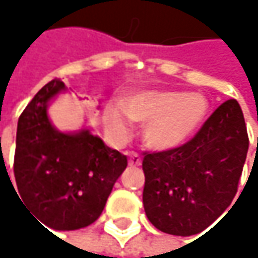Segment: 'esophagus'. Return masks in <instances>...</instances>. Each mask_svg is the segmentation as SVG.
Masks as SVG:
<instances>
[{
	"label": "esophagus",
	"instance_id": "esophagus-1",
	"mask_svg": "<svg viewBox=\"0 0 258 258\" xmlns=\"http://www.w3.org/2000/svg\"><path fill=\"white\" fill-rule=\"evenodd\" d=\"M128 164L130 166H133V167L140 166V164H142V158H140V155H139V154H136V152H131L128 158Z\"/></svg>",
	"mask_w": 258,
	"mask_h": 258
}]
</instances>
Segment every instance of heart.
Wrapping results in <instances>:
<instances>
[{"label": "heart", "instance_id": "1", "mask_svg": "<svg viewBox=\"0 0 258 258\" xmlns=\"http://www.w3.org/2000/svg\"><path fill=\"white\" fill-rule=\"evenodd\" d=\"M206 112L208 103L199 94L145 91L131 95L124 109L110 107L107 121L110 128L121 136L130 130L127 116L137 124H146L145 143L152 149L167 151L182 145L199 127Z\"/></svg>", "mask_w": 258, "mask_h": 258}]
</instances>
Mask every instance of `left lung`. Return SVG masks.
<instances>
[{"instance_id": "8db88e82", "label": "left lung", "mask_w": 258, "mask_h": 258, "mask_svg": "<svg viewBox=\"0 0 258 258\" xmlns=\"http://www.w3.org/2000/svg\"><path fill=\"white\" fill-rule=\"evenodd\" d=\"M248 145L242 109L227 100L186 143L145 152L143 206L152 226L191 236L217 221L236 196Z\"/></svg>"}]
</instances>
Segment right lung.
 <instances>
[{
	"label": "right lung",
	"mask_w": 258,
	"mask_h": 258,
	"mask_svg": "<svg viewBox=\"0 0 258 258\" xmlns=\"http://www.w3.org/2000/svg\"><path fill=\"white\" fill-rule=\"evenodd\" d=\"M61 91H66L64 82L50 80L19 118L15 191L43 227L78 230L101 215L127 167V157L89 130L62 133L55 128L47 116V103Z\"/></svg>",
	"instance_id": "1"
}]
</instances>
